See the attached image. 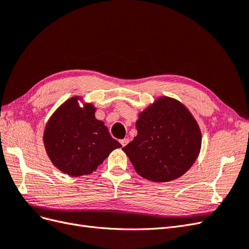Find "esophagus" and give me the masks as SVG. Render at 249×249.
<instances>
[{
	"instance_id": "34e87169",
	"label": "esophagus",
	"mask_w": 249,
	"mask_h": 249,
	"mask_svg": "<svg viewBox=\"0 0 249 249\" xmlns=\"http://www.w3.org/2000/svg\"><path fill=\"white\" fill-rule=\"evenodd\" d=\"M119 142H120V144H122L123 146H125V145L127 144V143H129V139H127V138H124V139H122V140H120Z\"/></svg>"
}]
</instances>
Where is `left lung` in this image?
<instances>
[{
	"mask_svg": "<svg viewBox=\"0 0 249 249\" xmlns=\"http://www.w3.org/2000/svg\"><path fill=\"white\" fill-rule=\"evenodd\" d=\"M137 136L123 150L139 176L165 183L182 177L197 159L201 132L182 103L159 97L142 111L136 122Z\"/></svg>",
	"mask_w": 249,
	"mask_h": 249,
	"instance_id": "left-lung-1",
	"label": "left lung"
}]
</instances>
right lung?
I'll list each match as a JSON object with an SVG mask.
<instances>
[{
	"mask_svg": "<svg viewBox=\"0 0 249 249\" xmlns=\"http://www.w3.org/2000/svg\"><path fill=\"white\" fill-rule=\"evenodd\" d=\"M73 96L51 116L43 133V143L52 163L66 175L92 173L113 149L122 147L108 127L94 116L91 104L80 107Z\"/></svg>",
	"mask_w": 249,
	"mask_h": 249,
	"instance_id": "add662e5",
	"label": "right lung"
}]
</instances>
